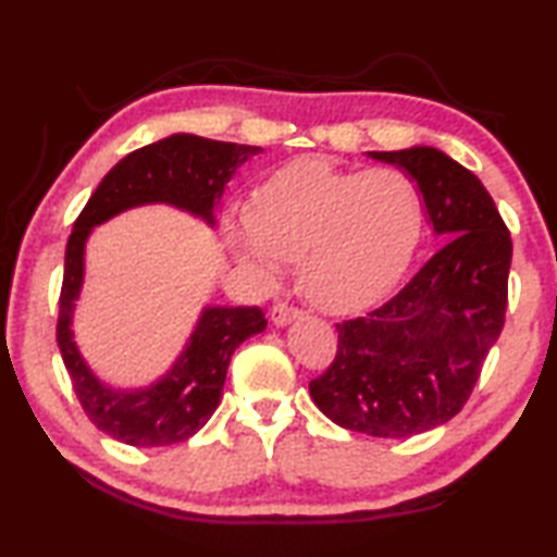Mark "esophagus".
Listing matches in <instances>:
<instances>
[{"mask_svg":"<svg viewBox=\"0 0 557 557\" xmlns=\"http://www.w3.org/2000/svg\"><path fill=\"white\" fill-rule=\"evenodd\" d=\"M299 317H301L299 309L289 307V305H275V307H272V312H270V319H272V324H275V326H287Z\"/></svg>","mask_w":557,"mask_h":557,"instance_id":"obj_1","label":"esophagus"}]
</instances>
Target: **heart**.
<instances>
[{
    "mask_svg": "<svg viewBox=\"0 0 557 557\" xmlns=\"http://www.w3.org/2000/svg\"><path fill=\"white\" fill-rule=\"evenodd\" d=\"M243 265L277 277L299 260V285L324 312H356L403 277L422 233V194L400 169L351 172L322 157L277 169L250 209L225 225Z\"/></svg>",
    "mask_w": 557,
    "mask_h": 557,
    "instance_id": "1",
    "label": "heart"
}]
</instances>
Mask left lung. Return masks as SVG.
<instances>
[{"label":"left lung","mask_w":557,"mask_h":557,"mask_svg":"<svg viewBox=\"0 0 557 557\" xmlns=\"http://www.w3.org/2000/svg\"><path fill=\"white\" fill-rule=\"evenodd\" d=\"M366 154L414 178L445 245L391 301L336 324V358L309 395L338 428L410 437L467 403L504 329L513 248L484 184L445 152L414 145Z\"/></svg>","instance_id":"8db88e82"}]
</instances>
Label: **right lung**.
I'll list each match as a JSON object with an SVG mask.
<instances>
[{"label":"right lung","mask_w":557,"mask_h":557,"mask_svg":"<svg viewBox=\"0 0 557 557\" xmlns=\"http://www.w3.org/2000/svg\"><path fill=\"white\" fill-rule=\"evenodd\" d=\"M260 152V147L176 132L120 159L73 223L65 245L55 338L83 410L106 435L132 447H164L194 437L219 408L233 351L245 338L260 334L268 322L258 307L206 305L166 373L139 388L106 383L83 358L73 334L92 228L129 209L157 203L172 206L213 228L225 184L240 164Z\"/></svg>","instance_id":"right-lung-1"}]
</instances>
